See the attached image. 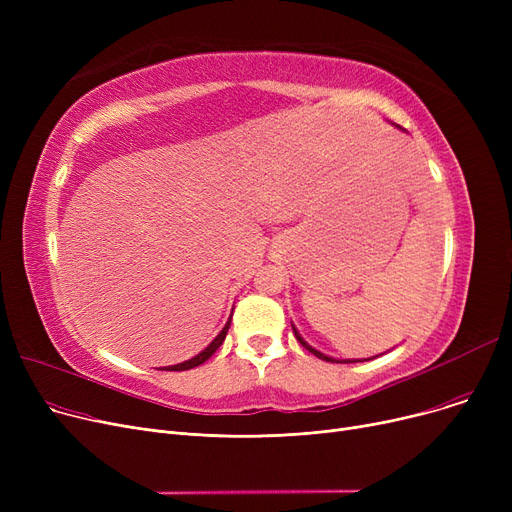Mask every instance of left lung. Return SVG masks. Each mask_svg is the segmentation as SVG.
Returning <instances> with one entry per match:
<instances>
[{
	"instance_id": "1",
	"label": "left lung",
	"mask_w": 512,
	"mask_h": 512,
	"mask_svg": "<svg viewBox=\"0 0 512 512\" xmlns=\"http://www.w3.org/2000/svg\"><path fill=\"white\" fill-rule=\"evenodd\" d=\"M292 332H294V336H297V340H299V342L303 344V348H307V351H309V353H313V355H315L317 359H324V361H332V363H340V361H336V359H332V357H326V355H321V353H317V351H315V348H311V346H309V344H307V342H305V340H303V338L299 336V332H297V330H294V328H292ZM344 363H355V361H344Z\"/></svg>"
}]
</instances>
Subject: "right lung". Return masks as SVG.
<instances>
[{
  "mask_svg": "<svg viewBox=\"0 0 512 512\" xmlns=\"http://www.w3.org/2000/svg\"><path fill=\"white\" fill-rule=\"evenodd\" d=\"M228 328H230V321L224 326V330H222L218 336H215V340L205 348V351H201L197 357L188 359V361H184V363H178V365H172V367H164V369H166V371H186V369H193V367L205 363V361L222 346V342H224V338H226V334H228Z\"/></svg>",
  "mask_w": 512,
  "mask_h": 512,
  "instance_id": "1",
  "label": "right lung"
}]
</instances>
